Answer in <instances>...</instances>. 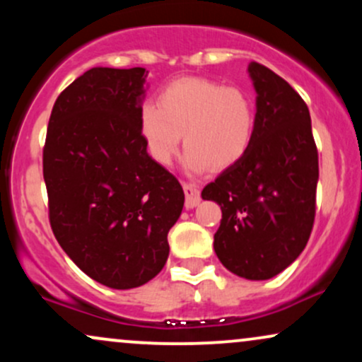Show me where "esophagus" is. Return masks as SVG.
Instances as JSON below:
<instances>
[{
	"label": "esophagus",
	"mask_w": 362,
	"mask_h": 362,
	"mask_svg": "<svg viewBox=\"0 0 362 362\" xmlns=\"http://www.w3.org/2000/svg\"><path fill=\"white\" fill-rule=\"evenodd\" d=\"M184 192H185V207L187 209H194L195 206H199L201 202V192L194 184H184Z\"/></svg>",
	"instance_id": "esophagus-1"
}]
</instances>
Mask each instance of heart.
<instances>
[{
    "instance_id": "obj_1",
    "label": "heart",
    "mask_w": 362,
    "mask_h": 362,
    "mask_svg": "<svg viewBox=\"0 0 362 362\" xmlns=\"http://www.w3.org/2000/svg\"><path fill=\"white\" fill-rule=\"evenodd\" d=\"M138 120L144 148L156 163L167 165L184 136L185 167L194 173L240 163L250 151L257 126L248 93L195 76L165 86L158 105H141Z\"/></svg>"
}]
</instances>
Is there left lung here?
Returning <instances> with one entry per match:
<instances>
[{
	"mask_svg": "<svg viewBox=\"0 0 362 362\" xmlns=\"http://www.w3.org/2000/svg\"><path fill=\"white\" fill-rule=\"evenodd\" d=\"M255 98V136L240 163L202 190L221 206L214 252L230 272L265 281L289 267L308 243L315 221L318 151L310 110L288 81L248 64Z\"/></svg>",
	"mask_w": 362,
	"mask_h": 362,
	"instance_id": "left-lung-1",
	"label": "left lung"
}]
</instances>
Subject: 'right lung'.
I'll return each instance as SVG.
<instances>
[{
	"mask_svg": "<svg viewBox=\"0 0 362 362\" xmlns=\"http://www.w3.org/2000/svg\"><path fill=\"white\" fill-rule=\"evenodd\" d=\"M144 68H91L57 97L44 146L54 236L78 267L112 289L146 284L168 259L184 189L139 134Z\"/></svg>",
	"mask_w": 362,
	"mask_h": 362,
	"instance_id": "add662e5",
	"label": "right lung"
}]
</instances>
